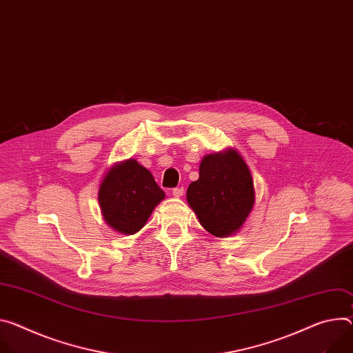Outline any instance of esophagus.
<instances>
[{"label": "esophagus", "instance_id": "obj_1", "mask_svg": "<svg viewBox=\"0 0 353 353\" xmlns=\"http://www.w3.org/2000/svg\"><path fill=\"white\" fill-rule=\"evenodd\" d=\"M172 194H173L176 199H180V197L184 194V187H176V188H173Z\"/></svg>", "mask_w": 353, "mask_h": 353}]
</instances>
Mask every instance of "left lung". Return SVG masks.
Instances as JSON below:
<instances>
[{
    "label": "left lung",
    "mask_w": 353,
    "mask_h": 353,
    "mask_svg": "<svg viewBox=\"0 0 353 353\" xmlns=\"http://www.w3.org/2000/svg\"><path fill=\"white\" fill-rule=\"evenodd\" d=\"M199 180L190 183L187 203L205 231L216 238L236 234L254 205L249 166L238 150L228 148L200 162Z\"/></svg>",
    "instance_id": "1"
}]
</instances>
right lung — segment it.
I'll list each match as a JSON object with an SVG mask.
<instances>
[{"label":"right lung","instance_id":"1","mask_svg":"<svg viewBox=\"0 0 353 353\" xmlns=\"http://www.w3.org/2000/svg\"><path fill=\"white\" fill-rule=\"evenodd\" d=\"M165 196L146 168L135 159H126L105 172L99 188V204L108 227L122 235H134L145 227Z\"/></svg>","mask_w":353,"mask_h":353}]
</instances>
